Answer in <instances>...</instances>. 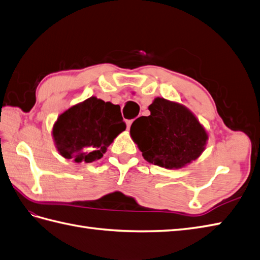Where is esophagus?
Returning <instances> with one entry per match:
<instances>
[{"label":"esophagus","mask_w":260,"mask_h":260,"mask_svg":"<svg viewBox=\"0 0 260 260\" xmlns=\"http://www.w3.org/2000/svg\"><path fill=\"white\" fill-rule=\"evenodd\" d=\"M132 123H133V119L126 120V125H127V128H128V129H129V127H131V125H132Z\"/></svg>","instance_id":"1"}]
</instances>
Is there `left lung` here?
<instances>
[{"mask_svg": "<svg viewBox=\"0 0 260 260\" xmlns=\"http://www.w3.org/2000/svg\"><path fill=\"white\" fill-rule=\"evenodd\" d=\"M131 126V136L147 162L180 169L201 155L208 135L199 120L182 105L156 98Z\"/></svg>", "mask_w": 260, "mask_h": 260, "instance_id": "8db88e82", "label": "left lung"}]
</instances>
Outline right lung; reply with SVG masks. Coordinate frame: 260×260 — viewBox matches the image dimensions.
<instances>
[{
  "mask_svg": "<svg viewBox=\"0 0 260 260\" xmlns=\"http://www.w3.org/2000/svg\"><path fill=\"white\" fill-rule=\"evenodd\" d=\"M125 128L119 105L90 97L60 115L52 133L63 157L77 163H91L106 153Z\"/></svg>",
  "mask_w": 260,
  "mask_h": 260,
  "instance_id": "1",
  "label": "right lung"
}]
</instances>
